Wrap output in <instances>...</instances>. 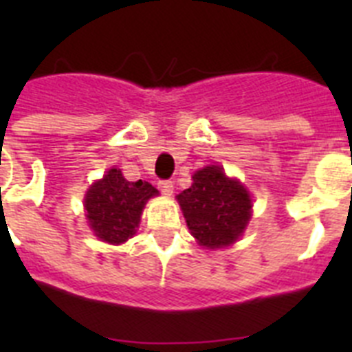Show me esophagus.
Returning <instances> with one entry per match:
<instances>
[{
  "instance_id": "1",
  "label": "esophagus",
  "mask_w": 352,
  "mask_h": 352,
  "mask_svg": "<svg viewBox=\"0 0 352 352\" xmlns=\"http://www.w3.org/2000/svg\"><path fill=\"white\" fill-rule=\"evenodd\" d=\"M158 188L164 195H170L174 192V183L170 179H164V182L158 183Z\"/></svg>"
}]
</instances>
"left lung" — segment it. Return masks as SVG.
Segmentation results:
<instances>
[{
  "label": "left lung",
  "mask_w": 352,
  "mask_h": 352,
  "mask_svg": "<svg viewBox=\"0 0 352 352\" xmlns=\"http://www.w3.org/2000/svg\"><path fill=\"white\" fill-rule=\"evenodd\" d=\"M192 179L190 188L178 195L192 236L208 248L234 243L250 219V195L219 166L197 170Z\"/></svg>",
  "instance_id": "1"
}]
</instances>
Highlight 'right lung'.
Listing matches in <instances>:
<instances>
[{
	"mask_svg": "<svg viewBox=\"0 0 352 352\" xmlns=\"http://www.w3.org/2000/svg\"><path fill=\"white\" fill-rule=\"evenodd\" d=\"M157 194L148 182H129L120 169H109L84 199L89 226L102 241L125 243L135 234L146 201Z\"/></svg>",
	"mask_w": 352,
	"mask_h": 352,
	"instance_id": "right-lung-1",
	"label": "right lung"
}]
</instances>
